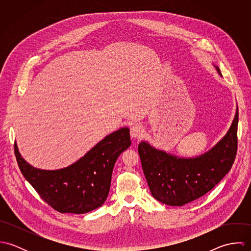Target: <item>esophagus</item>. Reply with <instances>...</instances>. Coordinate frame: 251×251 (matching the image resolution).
<instances>
[{
	"label": "esophagus",
	"mask_w": 251,
	"mask_h": 251,
	"mask_svg": "<svg viewBox=\"0 0 251 251\" xmlns=\"http://www.w3.org/2000/svg\"><path fill=\"white\" fill-rule=\"evenodd\" d=\"M130 135L134 139H139L144 135V128L141 125H134L130 128Z\"/></svg>",
	"instance_id": "34e87169"
}]
</instances>
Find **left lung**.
<instances>
[{
	"label": "left lung",
	"mask_w": 251,
	"mask_h": 251,
	"mask_svg": "<svg viewBox=\"0 0 251 251\" xmlns=\"http://www.w3.org/2000/svg\"><path fill=\"white\" fill-rule=\"evenodd\" d=\"M215 69L221 75L219 69ZM238 122L237 107L225 136L211 150L195 157H179L141 141L138 152L151 195L165 205L183 206L212 190L234 163Z\"/></svg>",
	"instance_id": "left-lung-1"
}]
</instances>
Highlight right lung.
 Returning a JSON list of instances; mask_svg holds the SVG:
<instances>
[{"label": "right lung", "mask_w": 251, "mask_h": 251, "mask_svg": "<svg viewBox=\"0 0 251 251\" xmlns=\"http://www.w3.org/2000/svg\"><path fill=\"white\" fill-rule=\"evenodd\" d=\"M131 144L129 129L122 127L107 135L72 165L42 170L30 165L14 144L21 173L54 210L64 214H86L103 205L119 155Z\"/></svg>", "instance_id": "1"}]
</instances>
